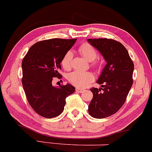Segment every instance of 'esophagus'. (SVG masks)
<instances>
[{
  "instance_id": "1",
  "label": "esophagus",
  "mask_w": 152,
  "mask_h": 152,
  "mask_svg": "<svg viewBox=\"0 0 152 152\" xmlns=\"http://www.w3.org/2000/svg\"><path fill=\"white\" fill-rule=\"evenodd\" d=\"M76 91L78 93H83L84 91V90L83 88H76Z\"/></svg>"
}]
</instances>
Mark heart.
<instances>
[{
    "mask_svg": "<svg viewBox=\"0 0 152 152\" xmlns=\"http://www.w3.org/2000/svg\"><path fill=\"white\" fill-rule=\"evenodd\" d=\"M79 52L87 61H92L94 63V60L97 57V51L91 44L83 43L79 47ZM72 53L67 51L61 59V65L65 69H69L71 66ZM68 80L77 87H86L90 83L94 80V76L90 72H79L74 71L70 72L67 76Z\"/></svg>",
    "mask_w": 152,
    "mask_h": 152,
    "instance_id": "heart-1",
    "label": "heart"
}]
</instances>
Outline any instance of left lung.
I'll return each mask as SVG.
<instances>
[{
	"label": "left lung",
	"instance_id": "obj_1",
	"mask_svg": "<svg viewBox=\"0 0 152 152\" xmlns=\"http://www.w3.org/2000/svg\"><path fill=\"white\" fill-rule=\"evenodd\" d=\"M87 40L107 61L97 80L102 88L91 89L93 99L88 113L94 118H105L115 114L125 102L133 85L134 64L128 51L120 42L107 38Z\"/></svg>",
	"mask_w": 152,
	"mask_h": 152
}]
</instances>
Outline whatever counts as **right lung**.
<instances>
[{
	"instance_id": "1",
	"label": "right lung",
	"mask_w": 152,
	"mask_h": 152,
	"mask_svg": "<svg viewBox=\"0 0 152 152\" xmlns=\"http://www.w3.org/2000/svg\"><path fill=\"white\" fill-rule=\"evenodd\" d=\"M77 39L54 38L34 44L22 63V86L27 101L39 115L53 118L61 115L66 98L75 92L74 86H53V77H62L58 73L65 53Z\"/></svg>"
}]
</instances>
